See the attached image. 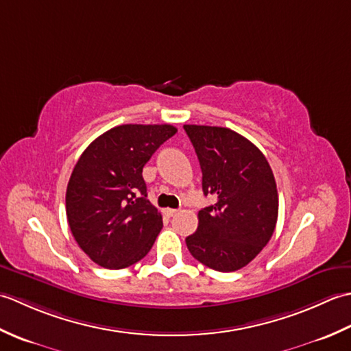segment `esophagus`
<instances>
[{
    "label": "esophagus",
    "mask_w": 351,
    "mask_h": 351,
    "mask_svg": "<svg viewBox=\"0 0 351 351\" xmlns=\"http://www.w3.org/2000/svg\"><path fill=\"white\" fill-rule=\"evenodd\" d=\"M166 214L169 215V217H173V215L178 214V210H171V208H167L166 210Z\"/></svg>",
    "instance_id": "1"
}]
</instances>
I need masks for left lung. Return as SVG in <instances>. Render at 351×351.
I'll list each match as a JSON object with an SVG mask.
<instances>
[{
  "label": "left lung",
  "instance_id": "1",
  "mask_svg": "<svg viewBox=\"0 0 351 351\" xmlns=\"http://www.w3.org/2000/svg\"><path fill=\"white\" fill-rule=\"evenodd\" d=\"M202 169L204 195L215 204L200 210L197 230L185 238L193 258L217 271H235L270 241L279 197L264 154L221 126L184 125Z\"/></svg>",
  "mask_w": 351,
  "mask_h": 351
}]
</instances>
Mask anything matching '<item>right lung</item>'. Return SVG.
<instances>
[{"mask_svg": "<svg viewBox=\"0 0 351 351\" xmlns=\"http://www.w3.org/2000/svg\"><path fill=\"white\" fill-rule=\"evenodd\" d=\"M176 131L171 125L114 126L81 154L66 190V215L93 263L121 270L151 250L162 217L147 200L141 171Z\"/></svg>", "mask_w": 351, "mask_h": 351, "instance_id": "right-lung-1", "label": "right lung"}]
</instances>
